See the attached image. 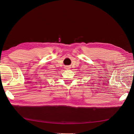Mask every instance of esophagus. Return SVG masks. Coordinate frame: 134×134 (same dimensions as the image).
<instances>
[{
  "instance_id": "esophagus-1",
  "label": "esophagus",
  "mask_w": 134,
  "mask_h": 134,
  "mask_svg": "<svg viewBox=\"0 0 134 134\" xmlns=\"http://www.w3.org/2000/svg\"><path fill=\"white\" fill-rule=\"evenodd\" d=\"M65 69H70V66H66L65 67Z\"/></svg>"
}]
</instances>
